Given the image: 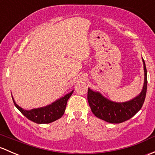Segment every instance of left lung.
Returning a JSON list of instances; mask_svg holds the SVG:
<instances>
[{"instance_id": "left-lung-1", "label": "left lung", "mask_w": 155, "mask_h": 155, "mask_svg": "<svg viewBox=\"0 0 155 155\" xmlns=\"http://www.w3.org/2000/svg\"><path fill=\"white\" fill-rule=\"evenodd\" d=\"M144 67V84L141 92L132 100L126 102H114L104 97L100 92L88 89L87 99L91 110L96 117L110 123H122L133 117L141 109L147 90V70L142 57Z\"/></svg>"}]
</instances>
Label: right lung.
<instances>
[{
	"label": "right lung",
	"mask_w": 155,
	"mask_h": 155,
	"mask_svg": "<svg viewBox=\"0 0 155 155\" xmlns=\"http://www.w3.org/2000/svg\"><path fill=\"white\" fill-rule=\"evenodd\" d=\"M74 91H71L68 94H66L62 98H59L57 101L53 102L48 106L43 107L40 108H36L30 110H24L21 107H19L15 100L12 98L14 104L16 107L17 109L20 111L25 117L33 122L37 124H48L57 120L63 116L64 114L65 110L66 107L67 101L72 95Z\"/></svg>",
	"instance_id": "add662e5"
}]
</instances>
